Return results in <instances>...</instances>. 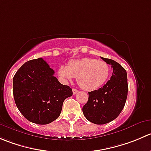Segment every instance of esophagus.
<instances>
[{"mask_svg":"<svg viewBox=\"0 0 151 151\" xmlns=\"http://www.w3.org/2000/svg\"><path fill=\"white\" fill-rule=\"evenodd\" d=\"M72 91H73V94H76V93H77V92H78V91H77L76 88H73L72 89Z\"/></svg>","mask_w":151,"mask_h":151,"instance_id":"esophagus-1","label":"esophagus"}]
</instances>
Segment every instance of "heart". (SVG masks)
Listing matches in <instances>:
<instances>
[{
  "label": "heart",
  "instance_id": "heart-1",
  "mask_svg": "<svg viewBox=\"0 0 151 151\" xmlns=\"http://www.w3.org/2000/svg\"><path fill=\"white\" fill-rule=\"evenodd\" d=\"M110 66L105 61L82 58L68 62L58 68V76L64 81L77 77L79 86L86 91H94L102 86L110 75Z\"/></svg>",
  "mask_w": 151,
  "mask_h": 151
}]
</instances>
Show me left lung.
<instances>
[{"label":"left lung","mask_w":151,"mask_h":151,"mask_svg":"<svg viewBox=\"0 0 151 151\" xmlns=\"http://www.w3.org/2000/svg\"><path fill=\"white\" fill-rule=\"evenodd\" d=\"M101 58L111 65L112 76L102 88L88 92V102L83 107L86 119L96 125L108 123L119 116L125 105L128 90L125 68L113 60Z\"/></svg>","instance_id":"obj_1"}]
</instances>
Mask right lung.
I'll return each instance as SVG.
<instances>
[{"label": "right lung", "mask_w": 151, "mask_h": 151, "mask_svg": "<svg viewBox=\"0 0 151 151\" xmlns=\"http://www.w3.org/2000/svg\"><path fill=\"white\" fill-rule=\"evenodd\" d=\"M55 71L43 59L25 63L13 77V95L17 108L33 123L46 125L58 119L63 103L72 89L54 77Z\"/></svg>", "instance_id": "right-lung-1"}]
</instances>
